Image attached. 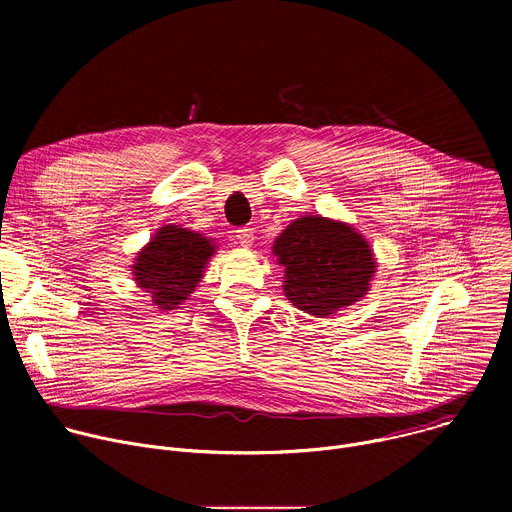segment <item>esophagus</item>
Returning a JSON list of instances; mask_svg holds the SVG:
<instances>
[{
    "instance_id": "esophagus-1",
    "label": "esophagus",
    "mask_w": 512,
    "mask_h": 512,
    "mask_svg": "<svg viewBox=\"0 0 512 512\" xmlns=\"http://www.w3.org/2000/svg\"><path fill=\"white\" fill-rule=\"evenodd\" d=\"M237 235V241H239V245L241 247H251L253 243H255V233H253V229H249V227H243V229H239V231H235Z\"/></svg>"
}]
</instances>
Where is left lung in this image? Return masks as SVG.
I'll list each match as a JSON object with an SVG mask.
<instances>
[{
  "instance_id": "left-lung-1",
  "label": "left lung",
  "mask_w": 512,
  "mask_h": 512,
  "mask_svg": "<svg viewBox=\"0 0 512 512\" xmlns=\"http://www.w3.org/2000/svg\"><path fill=\"white\" fill-rule=\"evenodd\" d=\"M285 298L314 318L354 306L371 291L377 259L352 225L322 214L291 221L273 241Z\"/></svg>"
}]
</instances>
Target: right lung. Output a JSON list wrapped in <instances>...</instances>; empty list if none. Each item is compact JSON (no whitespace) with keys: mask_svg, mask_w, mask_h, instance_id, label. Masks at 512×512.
Segmentation results:
<instances>
[{"mask_svg":"<svg viewBox=\"0 0 512 512\" xmlns=\"http://www.w3.org/2000/svg\"><path fill=\"white\" fill-rule=\"evenodd\" d=\"M214 253L216 245L202 233L164 225L137 251L131 265L133 281L148 291L158 310H176L198 287Z\"/></svg>","mask_w":512,"mask_h":512,"instance_id":"obj_1","label":"right lung"}]
</instances>
